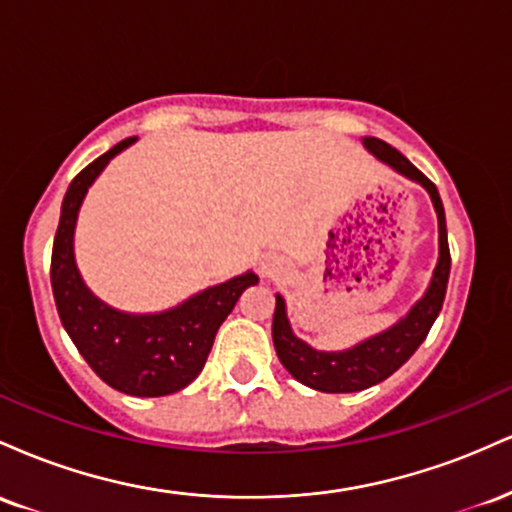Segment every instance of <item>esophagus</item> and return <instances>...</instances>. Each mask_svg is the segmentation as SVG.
Instances as JSON below:
<instances>
[{
  "label": "esophagus",
  "mask_w": 512,
  "mask_h": 512,
  "mask_svg": "<svg viewBox=\"0 0 512 512\" xmlns=\"http://www.w3.org/2000/svg\"><path fill=\"white\" fill-rule=\"evenodd\" d=\"M262 272L269 274V276H274L276 272H279V267H276L274 262H264V264H262Z\"/></svg>",
  "instance_id": "34e87169"
}]
</instances>
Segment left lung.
Segmentation results:
<instances>
[{
  "instance_id": "8db88e82",
  "label": "left lung",
  "mask_w": 512,
  "mask_h": 512,
  "mask_svg": "<svg viewBox=\"0 0 512 512\" xmlns=\"http://www.w3.org/2000/svg\"><path fill=\"white\" fill-rule=\"evenodd\" d=\"M363 144H366L380 161H385L387 166H392L402 175H407V178L421 182V185L426 187L428 195L433 199V207L438 211L440 257L426 296L409 310V315L404 317V320H399L395 327L378 334V337H370L368 342L358 344L349 351H339V354L315 351L305 342H301V339L291 332L289 320H286L284 298L276 296L272 320V339L276 356H279V361L284 363V368L289 370L298 383L320 392H358L366 390L370 385L383 383L385 378H390L397 368H402L404 363L409 361L411 354H414L421 346V342L428 337L440 308H443L445 291H448L450 245L448 228H445L443 202H440L436 185H433L414 163H409L407 158L399 154L395 146L383 142V139L366 137Z\"/></svg>"
}]
</instances>
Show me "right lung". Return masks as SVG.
Wrapping results in <instances>:
<instances>
[{"mask_svg": "<svg viewBox=\"0 0 512 512\" xmlns=\"http://www.w3.org/2000/svg\"><path fill=\"white\" fill-rule=\"evenodd\" d=\"M132 142L134 137L122 139L88 163L69 185L52 243L50 281L64 330L93 373L125 395L163 397L202 373L221 322L236 308L240 293L257 284V276H236L161 315L117 313L86 289L72 250L76 211L110 158Z\"/></svg>", "mask_w": 512, "mask_h": 512, "instance_id": "obj_1", "label": "right lung"}]
</instances>
